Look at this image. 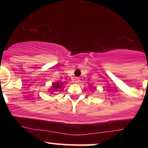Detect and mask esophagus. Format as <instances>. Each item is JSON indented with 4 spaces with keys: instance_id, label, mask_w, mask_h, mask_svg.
Instances as JSON below:
<instances>
[{
    "instance_id": "esophagus-1",
    "label": "esophagus",
    "mask_w": 148,
    "mask_h": 148,
    "mask_svg": "<svg viewBox=\"0 0 148 148\" xmlns=\"http://www.w3.org/2000/svg\"><path fill=\"white\" fill-rule=\"evenodd\" d=\"M74 82L76 83V84H79L80 82V78L79 77H76L74 78Z\"/></svg>"
}]
</instances>
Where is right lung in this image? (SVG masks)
<instances>
[{
    "label": "right lung",
    "mask_w": 148,
    "mask_h": 148,
    "mask_svg": "<svg viewBox=\"0 0 148 148\" xmlns=\"http://www.w3.org/2000/svg\"><path fill=\"white\" fill-rule=\"evenodd\" d=\"M63 83L60 82H54L52 84V86L49 89V91L50 92V94H53L55 92H61L63 90L64 86Z\"/></svg>",
    "instance_id": "obj_1"
}]
</instances>
